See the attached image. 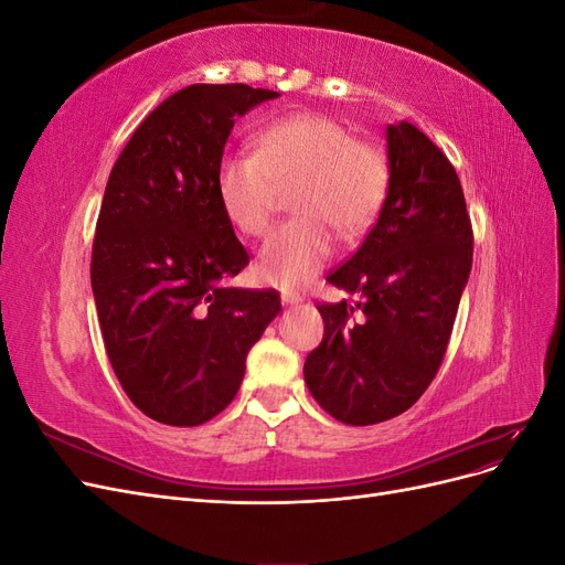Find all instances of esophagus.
<instances>
[{"instance_id": "1", "label": "esophagus", "mask_w": 565, "mask_h": 565, "mask_svg": "<svg viewBox=\"0 0 565 565\" xmlns=\"http://www.w3.org/2000/svg\"><path fill=\"white\" fill-rule=\"evenodd\" d=\"M280 299H282L285 306H297V303H301V297L295 295V292H282Z\"/></svg>"}]
</instances>
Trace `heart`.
Listing matches in <instances>:
<instances>
[{
	"label": "heart",
	"mask_w": 565,
	"mask_h": 565,
	"mask_svg": "<svg viewBox=\"0 0 565 565\" xmlns=\"http://www.w3.org/2000/svg\"><path fill=\"white\" fill-rule=\"evenodd\" d=\"M295 183L299 216L273 231L256 259V276L282 289L306 285L328 264L332 231L353 237L374 224L388 191V160L339 119L297 113L270 122L256 152L226 150L216 164L221 212L243 235H262L278 191Z\"/></svg>",
	"instance_id": "b5f03b06"
}]
</instances>
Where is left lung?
I'll list each match as a JSON object with an SVG mask.
<instances>
[{
	"label": "left lung",
	"instance_id": "8db88e82",
	"mask_svg": "<svg viewBox=\"0 0 565 565\" xmlns=\"http://www.w3.org/2000/svg\"><path fill=\"white\" fill-rule=\"evenodd\" d=\"M377 224L328 282L320 347L303 363L318 405L351 426L398 417L436 377L471 273L473 233L455 167L415 125L386 127Z\"/></svg>",
	"mask_w": 565,
	"mask_h": 565
}]
</instances>
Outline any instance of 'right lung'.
<instances>
[{
  "label": "right lung",
  "instance_id": "obj_1",
  "mask_svg": "<svg viewBox=\"0 0 565 565\" xmlns=\"http://www.w3.org/2000/svg\"><path fill=\"white\" fill-rule=\"evenodd\" d=\"M278 92L191 84L152 110L113 167L92 252L110 365L129 401L169 426L228 407L249 349L280 313L276 289H243L249 256L216 198L235 117Z\"/></svg>",
  "mask_w": 565,
  "mask_h": 565
}]
</instances>
